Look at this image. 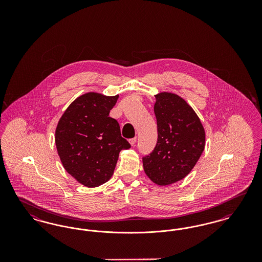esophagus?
<instances>
[{
  "label": "esophagus",
  "mask_w": 262,
  "mask_h": 262,
  "mask_svg": "<svg viewBox=\"0 0 262 262\" xmlns=\"http://www.w3.org/2000/svg\"><path fill=\"white\" fill-rule=\"evenodd\" d=\"M136 142H137V137H134V138H130V139H129V143H130L132 146H135Z\"/></svg>",
  "instance_id": "esophagus-1"
}]
</instances>
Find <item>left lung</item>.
Wrapping results in <instances>:
<instances>
[{"instance_id":"obj_1","label":"left lung","mask_w":262,"mask_h":262,"mask_svg":"<svg viewBox=\"0 0 262 262\" xmlns=\"http://www.w3.org/2000/svg\"><path fill=\"white\" fill-rule=\"evenodd\" d=\"M157 144L142 158L143 169L154 184L165 187L191 172L205 146V130L186 100L172 92L155 95Z\"/></svg>"}]
</instances>
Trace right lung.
I'll return each instance as SVG.
<instances>
[{
    "label": "right lung",
    "instance_id": "obj_1",
    "mask_svg": "<svg viewBox=\"0 0 262 262\" xmlns=\"http://www.w3.org/2000/svg\"><path fill=\"white\" fill-rule=\"evenodd\" d=\"M119 95L88 92L63 112L55 132V143L63 168L84 187L108 182L120 151L130 144L121 136L119 123L109 117Z\"/></svg>",
    "mask_w": 262,
    "mask_h": 262
}]
</instances>
